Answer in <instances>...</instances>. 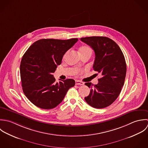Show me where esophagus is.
I'll return each instance as SVG.
<instances>
[{
	"instance_id": "esophagus-1",
	"label": "esophagus",
	"mask_w": 148,
	"mask_h": 148,
	"mask_svg": "<svg viewBox=\"0 0 148 148\" xmlns=\"http://www.w3.org/2000/svg\"><path fill=\"white\" fill-rule=\"evenodd\" d=\"M75 85H84V83L82 81H79V80H76L75 81Z\"/></svg>"
}]
</instances>
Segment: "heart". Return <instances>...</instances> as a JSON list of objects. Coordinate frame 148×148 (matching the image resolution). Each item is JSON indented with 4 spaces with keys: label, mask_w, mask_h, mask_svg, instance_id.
Returning a JSON list of instances; mask_svg holds the SVG:
<instances>
[{
    "label": "heart",
    "mask_w": 148,
    "mask_h": 148,
    "mask_svg": "<svg viewBox=\"0 0 148 148\" xmlns=\"http://www.w3.org/2000/svg\"><path fill=\"white\" fill-rule=\"evenodd\" d=\"M79 52L81 53V55H85V54H90L91 55L92 53V50L87 45H83L79 48ZM68 54V52H66L65 54L64 55L63 58H65L67 55Z\"/></svg>",
    "instance_id": "heart-1"
}]
</instances>
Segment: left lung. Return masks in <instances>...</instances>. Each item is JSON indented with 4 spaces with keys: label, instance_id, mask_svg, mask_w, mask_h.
I'll use <instances>...</instances> for the list:
<instances>
[{
    "label": "left lung",
    "instance_id": "8db88e82",
    "mask_svg": "<svg viewBox=\"0 0 148 148\" xmlns=\"http://www.w3.org/2000/svg\"><path fill=\"white\" fill-rule=\"evenodd\" d=\"M81 40L94 50L93 69L102 75L97 85L85 83L91 90L85 99L94 108H105L116 101L124 85L126 73L124 56L118 45L108 37L90 36Z\"/></svg>",
    "mask_w": 148,
    "mask_h": 148
}]
</instances>
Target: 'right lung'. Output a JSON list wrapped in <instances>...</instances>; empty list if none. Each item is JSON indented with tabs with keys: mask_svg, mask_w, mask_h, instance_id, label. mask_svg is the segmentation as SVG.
Wrapping results in <instances>:
<instances>
[{
	"mask_svg": "<svg viewBox=\"0 0 148 148\" xmlns=\"http://www.w3.org/2000/svg\"><path fill=\"white\" fill-rule=\"evenodd\" d=\"M78 40L77 38L40 39L23 55L20 66L22 89L36 106L43 109L56 108L63 101L68 90L75 85L73 79L56 83L53 74L61 64L64 54Z\"/></svg>",
	"mask_w": 148,
	"mask_h": 148,
	"instance_id": "1",
	"label": "right lung"
}]
</instances>
